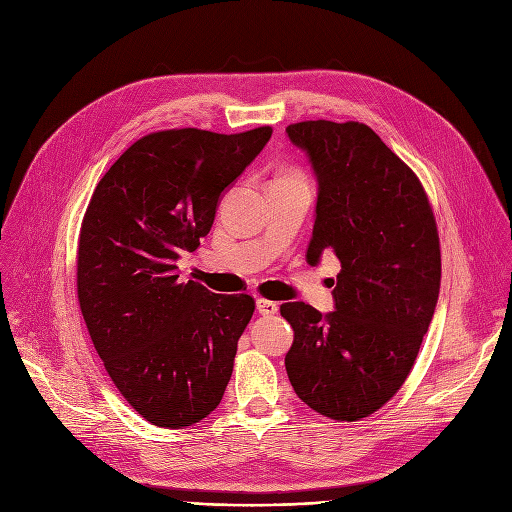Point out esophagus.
<instances>
[{
  "label": "esophagus",
  "instance_id": "1",
  "mask_svg": "<svg viewBox=\"0 0 512 512\" xmlns=\"http://www.w3.org/2000/svg\"><path fill=\"white\" fill-rule=\"evenodd\" d=\"M278 303L276 301H267V299H257V311L261 315H276L278 313Z\"/></svg>",
  "mask_w": 512,
  "mask_h": 512
}]
</instances>
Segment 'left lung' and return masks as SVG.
<instances>
[{"label":"left lung","mask_w":512,"mask_h":512,"mask_svg":"<svg viewBox=\"0 0 512 512\" xmlns=\"http://www.w3.org/2000/svg\"><path fill=\"white\" fill-rule=\"evenodd\" d=\"M317 180L307 263L342 265L334 311L284 303L294 330L288 380L307 407L357 421L398 392L432 324L440 294V238L413 170L369 126L309 120L286 128Z\"/></svg>","instance_id":"8db88e82"}]
</instances>
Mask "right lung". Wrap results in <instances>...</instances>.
Wrapping results in <instances>:
<instances>
[{
    "label": "right lung",
    "mask_w": 512,
    "mask_h": 512,
    "mask_svg": "<svg viewBox=\"0 0 512 512\" xmlns=\"http://www.w3.org/2000/svg\"><path fill=\"white\" fill-rule=\"evenodd\" d=\"M270 137V126L147 134L105 172L87 207L80 311L112 382L157 427L199 423L230 382L255 301L180 282L176 261L209 234L222 193Z\"/></svg>",
    "instance_id": "add662e5"
}]
</instances>
